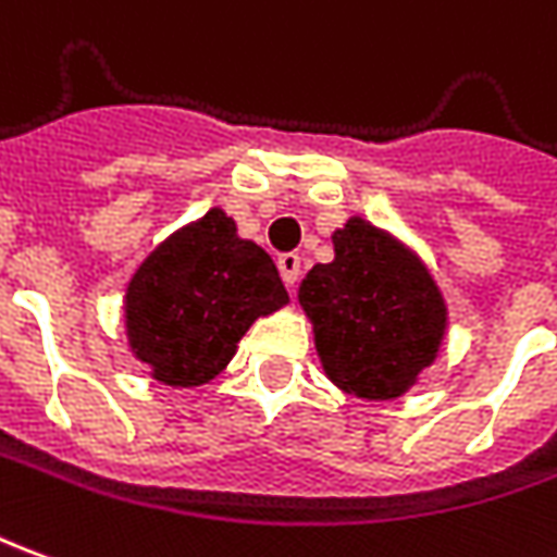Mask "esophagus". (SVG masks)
Wrapping results in <instances>:
<instances>
[{
	"label": "esophagus",
	"instance_id": "1",
	"mask_svg": "<svg viewBox=\"0 0 557 557\" xmlns=\"http://www.w3.org/2000/svg\"><path fill=\"white\" fill-rule=\"evenodd\" d=\"M277 268L283 283L292 289V286L298 283V277H301V256H298V252H283L277 259Z\"/></svg>",
	"mask_w": 557,
	"mask_h": 557
}]
</instances>
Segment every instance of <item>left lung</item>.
<instances>
[{"label":"left lung","mask_w":557,"mask_h":557,"mask_svg":"<svg viewBox=\"0 0 557 557\" xmlns=\"http://www.w3.org/2000/svg\"><path fill=\"white\" fill-rule=\"evenodd\" d=\"M332 247L298 286L322 373L356 398H404L446 344V295L410 244L364 216L334 228Z\"/></svg>","instance_id":"8db88e82"}]
</instances>
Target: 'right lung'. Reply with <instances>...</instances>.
<instances>
[{"mask_svg":"<svg viewBox=\"0 0 557 557\" xmlns=\"http://www.w3.org/2000/svg\"><path fill=\"white\" fill-rule=\"evenodd\" d=\"M286 305L274 259L240 238L223 208H211L159 240L132 271L123 332L150 380L196 388L225 371L256 319Z\"/></svg>","mask_w":557,"mask_h":557,"instance_id":"add662e5","label":"right lung"}]
</instances>
